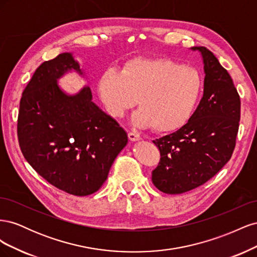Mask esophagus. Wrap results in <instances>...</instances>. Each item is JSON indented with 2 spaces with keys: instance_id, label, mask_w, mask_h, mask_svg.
<instances>
[{
  "instance_id": "esophagus-1",
  "label": "esophagus",
  "mask_w": 257,
  "mask_h": 257,
  "mask_svg": "<svg viewBox=\"0 0 257 257\" xmlns=\"http://www.w3.org/2000/svg\"><path fill=\"white\" fill-rule=\"evenodd\" d=\"M128 138H130L131 142H137V141H141L142 136L139 135V134H137V133H135V132H130V133H128Z\"/></svg>"
}]
</instances>
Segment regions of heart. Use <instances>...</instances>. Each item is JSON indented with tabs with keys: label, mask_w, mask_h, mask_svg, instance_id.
Returning <instances> with one entry per match:
<instances>
[{
	"label": "heart",
	"mask_w": 257,
	"mask_h": 257,
	"mask_svg": "<svg viewBox=\"0 0 257 257\" xmlns=\"http://www.w3.org/2000/svg\"><path fill=\"white\" fill-rule=\"evenodd\" d=\"M98 94L105 109L121 118L134 105L135 124L152 126L159 133L180 127L189 119L203 90L196 68L163 58H137L121 72L107 69L98 80Z\"/></svg>",
	"instance_id": "1"
}]
</instances>
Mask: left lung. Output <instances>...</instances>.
Listing matches in <instances>:
<instances>
[{
  "label": "left lung",
  "mask_w": 257,
  "mask_h": 257,
  "mask_svg": "<svg viewBox=\"0 0 257 257\" xmlns=\"http://www.w3.org/2000/svg\"><path fill=\"white\" fill-rule=\"evenodd\" d=\"M204 95L188 123L153 141L161 159L152 170L155 188L181 194L206 183L230 160L240 121V96L228 72L206 47Z\"/></svg>",
  "instance_id": "8db88e82"
}]
</instances>
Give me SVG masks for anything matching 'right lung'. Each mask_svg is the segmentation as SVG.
<instances>
[{"label": "right lung", "instance_id": "add662e5", "mask_svg": "<svg viewBox=\"0 0 257 257\" xmlns=\"http://www.w3.org/2000/svg\"><path fill=\"white\" fill-rule=\"evenodd\" d=\"M69 69L82 74L68 52L37 67L20 99L18 142L23 157L46 181L87 196L106 181L127 134L92 102L90 88L76 95L59 88L57 79Z\"/></svg>", "mask_w": 257, "mask_h": 257}]
</instances>
